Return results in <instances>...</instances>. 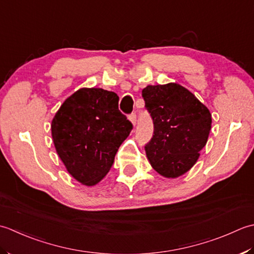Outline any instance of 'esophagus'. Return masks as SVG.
<instances>
[{
    "instance_id": "obj_1",
    "label": "esophagus",
    "mask_w": 254,
    "mask_h": 254,
    "mask_svg": "<svg viewBox=\"0 0 254 254\" xmlns=\"http://www.w3.org/2000/svg\"><path fill=\"white\" fill-rule=\"evenodd\" d=\"M129 120H130V122L132 123L133 126L136 125V123H137V115H136V113H131L130 115H129Z\"/></svg>"
}]
</instances>
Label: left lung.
<instances>
[{"label": "left lung", "instance_id": "obj_1", "mask_svg": "<svg viewBox=\"0 0 254 254\" xmlns=\"http://www.w3.org/2000/svg\"><path fill=\"white\" fill-rule=\"evenodd\" d=\"M144 107L153 134L144 149L151 167L164 178H178L193 167L205 147L211 114L188 89L177 83L148 85Z\"/></svg>", "mask_w": 254, "mask_h": 254}]
</instances>
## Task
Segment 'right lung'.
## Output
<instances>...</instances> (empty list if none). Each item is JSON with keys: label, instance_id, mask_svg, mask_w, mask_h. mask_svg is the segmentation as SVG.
I'll return each mask as SVG.
<instances>
[{"label": "right lung", "instance_id": "obj_1", "mask_svg": "<svg viewBox=\"0 0 254 254\" xmlns=\"http://www.w3.org/2000/svg\"><path fill=\"white\" fill-rule=\"evenodd\" d=\"M118 101L114 92L83 87L66 98L51 122L57 153L82 184L95 185L105 177L131 131Z\"/></svg>", "mask_w": 254, "mask_h": 254}]
</instances>
